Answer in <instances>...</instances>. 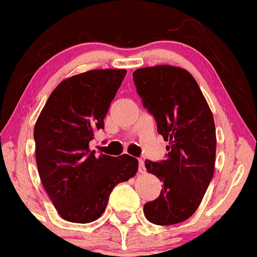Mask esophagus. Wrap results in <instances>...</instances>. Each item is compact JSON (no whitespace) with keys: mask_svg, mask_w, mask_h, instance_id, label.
I'll return each mask as SVG.
<instances>
[{"mask_svg":"<svg viewBox=\"0 0 257 257\" xmlns=\"http://www.w3.org/2000/svg\"><path fill=\"white\" fill-rule=\"evenodd\" d=\"M146 172V168H145V163L143 160L138 161V173H145Z\"/></svg>","mask_w":257,"mask_h":257,"instance_id":"34e87169","label":"esophagus"}]
</instances>
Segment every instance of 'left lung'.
Here are the masks:
<instances>
[{
  "mask_svg": "<svg viewBox=\"0 0 257 257\" xmlns=\"http://www.w3.org/2000/svg\"><path fill=\"white\" fill-rule=\"evenodd\" d=\"M137 93L169 142L165 160H146L163 182L160 196L143 206L157 225L182 223L200 206L215 168L216 133L212 112L195 78L182 68L157 65L133 73Z\"/></svg>",
  "mask_w": 257,
  "mask_h": 257,
  "instance_id": "obj_1",
  "label": "left lung"
}]
</instances>
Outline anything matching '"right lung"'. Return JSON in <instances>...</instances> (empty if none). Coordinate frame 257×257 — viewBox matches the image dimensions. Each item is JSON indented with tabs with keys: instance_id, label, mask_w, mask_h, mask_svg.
Masks as SVG:
<instances>
[{
	"instance_id": "right-lung-1",
	"label": "right lung",
	"mask_w": 257,
	"mask_h": 257,
	"mask_svg": "<svg viewBox=\"0 0 257 257\" xmlns=\"http://www.w3.org/2000/svg\"><path fill=\"white\" fill-rule=\"evenodd\" d=\"M125 74L100 69L62 80L34 125L39 177L60 216L71 223L100 218L114 187L138 170L136 157L97 156L89 150Z\"/></svg>"
}]
</instances>
